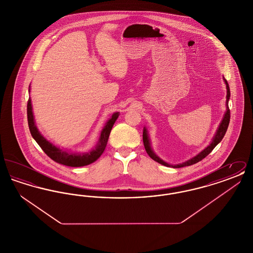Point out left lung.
I'll use <instances>...</instances> for the list:
<instances>
[{"label": "left lung", "instance_id": "obj_1", "mask_svg": "<svg viewBox=\"0 0 253 253\" xmlns=\"http://www.w3.org/2000/svg\"><path fill=\"white\" fill-rule=\"evenodd\" d=\"M225 81V84L227 85V101H226V106H227V111L225 113V116L223 118V120L221 121L218 129H217L216 133L215 135L213 136V139L211 141V143L209 145L207 148H205L204 150L199 153L197 156L191 158L190 160L182 163V164H177V165H170L167 162L163 161L161 158L157 157V155L154 153V151L152 150V147L150 144V138H149V135H148V132H147V129L144 128L143 129V143H144L145 150L147 152V154L149 155V157H151L152 159H154L155 161L158 162L159 164L161 165H164L166 167H172V168H182V167H186V166H191L193 165L199 161H201L203 158L207 157L209 154L211 153V151L216 147V145L223 139L225 133L228 130V127H229V120H230V112H229V96H230V92H229V86L227 83V81L224 79Z\"/></svg>", "mask_w": 253, "mask_h": 253}]
</instances>
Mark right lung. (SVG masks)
<instances>
[{"label":"right lung","mask_w":253,"mask_h":253,"mask_svg":"<svg viewBox=\"0 0 253 253\" xmlns=\"http://www.w3.org/2000/svg\"><path fill=\"white\" fill-rule=\"evenodd\" d=\"M30 87V86H29ZM30 92V89H29ZM120 113H114L112 118L106 122V125L102 129L100 132V136L98 139V142L96 144L94 150L87 154H73V153H68L66 151H62L60 148L56 147L55 145L50 143L48 140H46L37 129L34 121V116L32 112V105H31V99H28L27 102V121H28V126L29 130L31 132V135L33 138L36 140L37 143L40 145V147L42 149V151L48 156L51 159H53L55 162L60 163L61 165L65 166H70V167H83L89 165L93 162H95L98 157H100L107 145L109 135L112 130L113 125L119 118Z\"/></svg>","instance_id":"right-lung-1"}]
</instances>
